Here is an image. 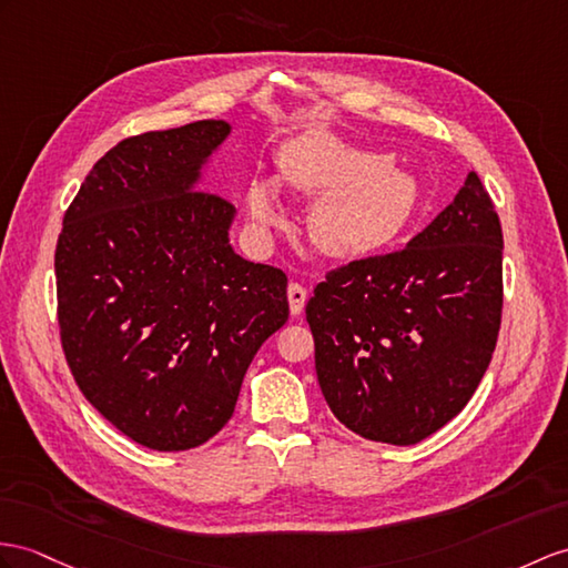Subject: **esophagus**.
Masks as SVG:
<instances>
[{
	"label": "esophagus",
	"mask_w": 568,
	"mask_h": 568,
	"mask_svg": "<svg viewBox=\"0 0 568 568\" xmlns=\"http://www.w3.org/2000/svg\"><path fill=\"white\" fill-rule=\"evenodd\" d=\"M286 296H288V311H292V315H301L303 306H306V301H308L306 288L294 282V284H288Z\"/></svg>",
	"instance_id": "esophagus-1"
}]
</instances>
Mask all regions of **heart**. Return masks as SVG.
Segmentation results:
<instances>
[{"instance_id": "1", "label": "heart", "mask_w": 568, "mask_h": 568, "mask_svg": "<svg viewBox=\"0 0 568 568\" xmlns=\"http://www.w3.org/2000/svg\"><path fill=\"white\" fill-rule=\"evenodd\" d=\"M276 171L282 183L315 195L311 241L329 257L354 260L381 251L405 229L419 197L417 180L407 171L321 128L286 140ZM245 210L260 226L280 224V183L255 178L245 192Z\"/></svg>"}]
</instances>
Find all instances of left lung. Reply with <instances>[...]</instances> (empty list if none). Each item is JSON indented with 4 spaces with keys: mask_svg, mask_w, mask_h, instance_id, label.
I'll use <instances>...</instances> for the list:
<instances>
[{
    "mask_svg": "<svg viewBox=\"0 0 568 568\" xmlns=\"http://www.w3.org/2000/svg\"><path fill=\"white\" fill-rule=\"evenodd\" d=\"M501 224L479 175L405 251L315 286L306 315L332 414L368 440L419 444L475 395L501 325Z\"/></svg>",
    "mask_w": 568,
    "mask_h": 568,
    "instance_id": "8db88e82",
    "label": "left lung"
}]
</instances>
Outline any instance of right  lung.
I'll list each match as a JSON object with an SVG mask.
<instances>
[{"label":"right lung","instance_id":"obj_1","mask_svg":"<svg viewBox=\"0 0 568 568\" xmlns=\"http://www.w3.org/2000/svg\"><path fill=\"white\" fill-rule=\"evenodd\" d=\"M231 132L197 120L122 140L81 183L54 251L79 390L151 450L219 434L262 342L288 317L286 274L233 251L236 206L204 190Z\"/></svg>","mask_w":568,"mask_h":568}]
</instances>
